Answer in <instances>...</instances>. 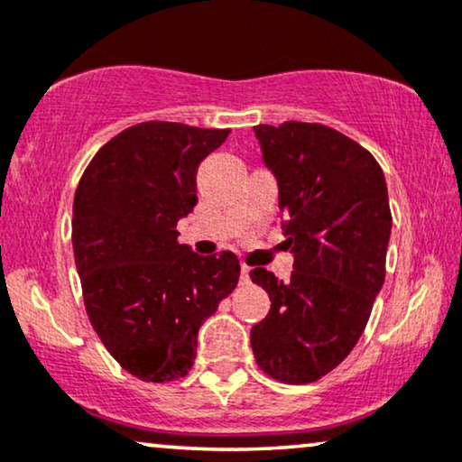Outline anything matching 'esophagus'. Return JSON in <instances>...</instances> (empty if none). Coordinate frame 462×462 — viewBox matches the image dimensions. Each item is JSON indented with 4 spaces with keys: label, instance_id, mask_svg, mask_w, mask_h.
Masks as SVG:
<instances>
[{
    "label": "esophagus",
    "instance_id": "esophagus-1",
    "mask_svg": "<svg viewBox=\"0 0 462 462\" xmlns=\"http://www.w3.org/2000/svg\"><path fill=\"white\" fill-rule=\"evenodd\" d=\"M239 282L242 284L250 282V267L248 265H242V272H239Z\"/></svg>",
    "mask_w": 462,
    "mask_h": 462
}]
</instances>
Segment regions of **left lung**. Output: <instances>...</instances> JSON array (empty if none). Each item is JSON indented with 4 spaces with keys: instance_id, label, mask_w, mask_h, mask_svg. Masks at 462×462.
Instances as JSON below:
<instances>
[{
    "instance_id": "1",
    "label": "left lung",
    "mask_w": 462,
    "mask_h": 462,
    "mask_svg": "<svg viewBox=\"0 0 462 462\" xmlns=\"http://www.w3.org/2000/svg\"><path fill=\"white\" fill-rule=\"evenodd\" d=\"M278 180L291 280L256 267L269 314L250 331L259 367L284 384H310L337 367L367 327L384 284L391 239L386 180L374 154L327 125H256Z\"/></svg>"
}]
</instances>
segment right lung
I'll return each mask as SVG.
<instances>
[{"instance_id":"1","label":"right lung","mask_w":462,"mask_h":462,"mask_svg":"<svg viewBox=\"0 0 462 462\" xmlns=\"http://www.w3.org/2000/svg\"><path fill=\"white\" fill-rule=\"evenodd\" d=\"M226 135L134 125L99 148L76 189L71 244L88 320L143 382L189 374L199 327L237 286L236 254H195L176 231L197 203V167Z\"/></svg>"}]
</instances>
